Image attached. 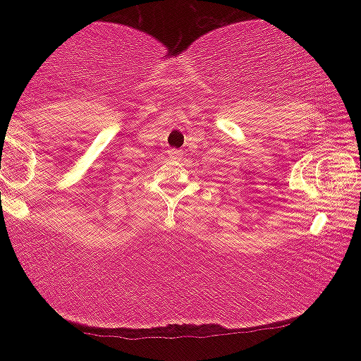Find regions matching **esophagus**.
<instances>
[{
    "instance_id": "1",
    "label": "esophagus",
    "mask_w": 361,
    "mask_h": 361,
    "mask_svg": "<svg viewBox=\"0 0 361 361\" xmlns=\"http://www.w3.org/2000/svg\"><path fill=\"white\" fill-rule=\"evenodd\" d=\"M168 154H169V159H173V161H178L181 157V154H183V152L181 151H178V149H169L168 151Z\"/></svg>"
}]
</instances>
